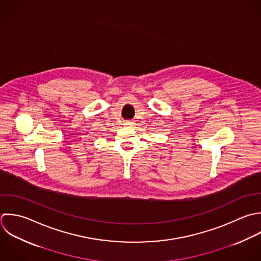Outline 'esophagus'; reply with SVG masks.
<instances>
[{"instance_id":"obj_1","label":"esophagus","mask_w":261,"mask_h":261,"mask_svg":"<svg viewBox=\"0 0 261 261\" xmlns=\"http://www.w3.org/2000/svg\"><path fill=\"white\" fill-rule=\"evenodd\" d=\"M132 124H133V123H132L131 121H126V122H125V125H126V126H131Z\"/></svg>"}]
</instances>
